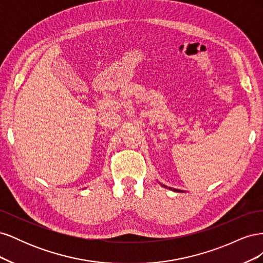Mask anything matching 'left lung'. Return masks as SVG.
I'll return each instance as SVG.
<instances>
[{"instance_id":"obj_1","label":"left lung","mask_w":263,"mask_h":263,"mask_svg":"<svg viewBox=\"0 0 263 263\" xmlns=\"http://www.w3.org/2000/svg\"><path fill=\"white\" fill-rule=\"evenodd\" d=\"M163 187H168L166 185H163V184H161ZM169 190H171V191H174V192H184V191H182V190H178V189H172V187H169Z\"/></svg>"}]
</instances>
